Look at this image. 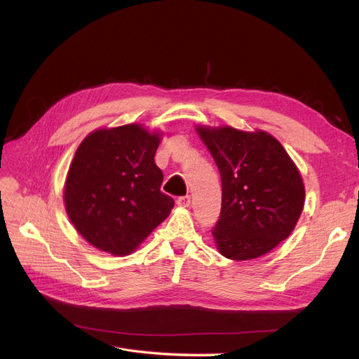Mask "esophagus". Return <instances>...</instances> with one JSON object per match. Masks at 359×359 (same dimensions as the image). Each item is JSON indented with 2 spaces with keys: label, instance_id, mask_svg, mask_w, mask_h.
Segmentation results:
<instances>
[{
  "label": "esophagus",
  "instance_id": "1",
  "mask_svg": "<svg viewBox=\"0 0 359 359\" xmlns=\"http://www.w3.org/2000/svg\"><path fill=\"white\" fill-rule=\"evenodd\" d=\"M177 203H178L180 206H184V208H186V206H190V203H191L190 196H181V198H178V199H177Z\"/></svg>",
  "mask_w": 359,
  "mask_h": 359
}]
</instances>
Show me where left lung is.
I'll return each instance as SVG.
<instances>
[{
  "mask_svg": "<svg viewBox=\"0 0 359 359\" xmlns=\"http://www.w3.org/2000/svg\"><path fill=\"white\" fill-rule=\"evenodd\" d=\"M222 178V211L212 236L219 252L248 260L286 240L302 212V178L276 137L232 127H198Z\"/></svg>",
  "mask_w": 359,
  "mask_h": 359,
  "instance_id": "1",
  "label": "left lung"
}]
</instances>
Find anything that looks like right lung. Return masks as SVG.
I'll list each match as a JSON object with an SVG mask.
<instances>
[{"label": "right lung", "mask_w": 359, "mask_h": 359, "mask_svg": "<svg viewBox=\"0 0 359 359\" xmlns=\"http://www.w3.org/2000/svg\"><path fill=\"white\" fill-rule=\"evenodd\" d=\"M157 133L139 124L95 130L70 165L64 202L73 226L102 252L126 256L166 219L173 199L160 190Z\"/></svg>", "instance_id": "right-lung-1"}]
</instances>
